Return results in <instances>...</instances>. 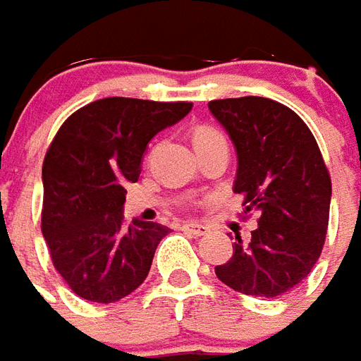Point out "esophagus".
<instances>
[{
	"label": "esophagus",
	"instance_id": "1",
	"mask_svg": "<svg viewBox=\"0 0 361 361\" xmlns=\"http://www.w3.org/2000/svg\"><path fill=\"white\" fill-rule=\"evenodd\" d=\"M183 231H188V233H192V235H196V237H200V235H208L209 233V227L202 226V224H192V221H188V224H183Z\"/></svg>",
	"mask_w": 361,
	"mask_h": 361
}]
</instances>
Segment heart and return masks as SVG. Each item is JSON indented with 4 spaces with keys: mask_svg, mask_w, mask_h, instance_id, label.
<instances>
[{
    "mask_svg": "<svg viewBox=\"0 0 361 361\" xmlns=\"http://www.w3.org/2000/svg\"><path fill=\"white\" fill-rule=\"evenodd\" d=\"M224 135L217 132L216 128L209 126H200L194 130V145L208 144V142H216V140H221Z\"/></svg>",
    "mask_w": 361,
    "mask_h": 361,
    "instance_id": "heart-1",
    "label": "heart"
}]
</instances>
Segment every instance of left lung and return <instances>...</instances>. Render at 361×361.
I'll list each match as a JSON object with an SVG mask.
<instances>
[{
	"label": "left lung",
	"mask_w": 361,
	"mask_h": 361,
	"mask_svg": "<svg viewBox=\"0 0 361 361\" xmlns=\"http://www.w3.org/2000/svg\"><path fill=\"white\" fill-rule=\"evenodd\" d=\"M237 152L233 190L257 212L250 241L235 235L233 257L216 267L221 282L255 298H278L303 282L321 257L331 175L307 124L272 99L209 101Z\"/></svg>",
	"instance_id": "obj_1"
}]
</instances>
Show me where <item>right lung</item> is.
<instances>
[{"label":"right lung","instance_id":"right-lung-1","mask_svg":"<svg viewBox=\"0 0 361 361\" xmlns=\"http://www.w3.org/2000/svg\"><path fill=\"white\" fill-rule=\"evenodd\" d=\"M192 103L109 97L66 120L42 163V235L54 268L79 298L114 303L140 288L169 227L124 224L126 183H135L155 134Z\"/></svg>","mask_w":361,"mask_h":361}]
</instances>
